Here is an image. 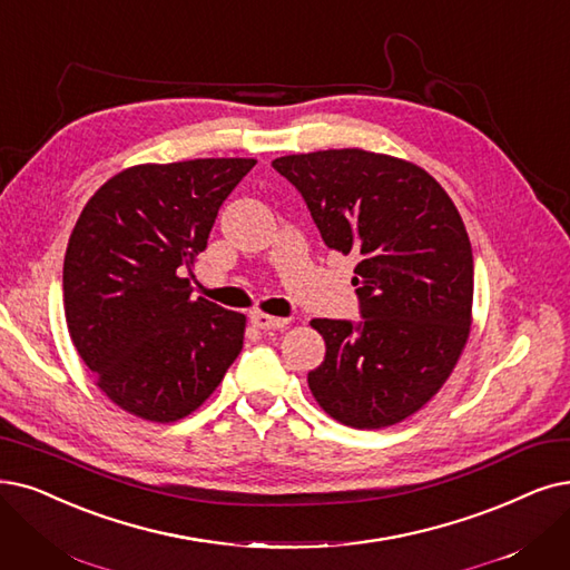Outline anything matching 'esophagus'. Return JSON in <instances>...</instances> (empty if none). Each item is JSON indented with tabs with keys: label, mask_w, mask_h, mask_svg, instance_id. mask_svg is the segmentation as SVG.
Wrapping results in <instances>:
<instances>
[{
	"label": "esophagus",
	"mask_w": 570,
	"mask_h": 570,
	"mask_svg": "<svg viewBox=\"0 0 570 570\" xmlns=\"http://www.w3.org/2000/svg\"><path fill=\"white\" fill-rule=\"evenodd\" d=\"M249 321H253V325L259 327V330H283V327H287V323H289L287 317L266 315V313H262V311L249 313Z\"/></svg>",
	"instance_id": "34e87169"
}]
</instances>
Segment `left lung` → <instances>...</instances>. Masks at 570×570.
I'll list each match as a JSON object with an SVG mask.
<instances>
[{"label":"left lung","instance_id":"obj_1","mask_svg":"<svg viewBox=\"0 0 570 570\" xmlns=\"http://www.w3.org/2000/svg\"><path fill=\"white\" fill-rule=\"evenodd\" d=\"M273 168L302 194L325 245L360 259V321H311L327 351L308 389L344 425L400 423L442 389L470 334L465 224L435 179L393 156L327 149Z\"/></svg>","mask_w":570,"mask_h":570}]
</instances>
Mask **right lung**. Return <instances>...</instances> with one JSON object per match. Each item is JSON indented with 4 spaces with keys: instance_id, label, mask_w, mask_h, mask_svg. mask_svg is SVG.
<instances>
[{
    "instance_id": "right-lung-1",
    "label": "right lung",
    "mask_w": 570,
    "mask_h": 570,
    "mask_svg": "<svg viewBox=\"0 0 570 570\" xmlns=\"http://www.w3.org/2000/svg\"><path fill=\"white\" fill-rule=\"evenodd\" d=\"M255 158L135 166L86 203L62 266L67 330L105 395L156 423L206 402L243 348L245 315L191 297L194 257Z\"/></svg>"
}]
</instances>
